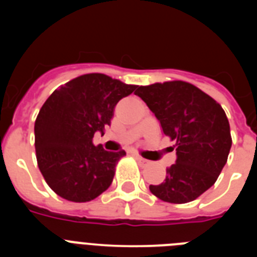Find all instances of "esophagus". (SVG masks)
Listing matches in <instances>:
<instances>
[{"label": "esophagus", "mask_w": 257, "mask_h": 257, "mask_svg": "<svg viewBox=\"0 0 257 257\" xmlns=\"http://www.w3.org/2000/svg\"><path fill=\"white\" fill-rule=\"evenodd\" d=\"M134 157H135L136 160H138V162H139L142 166L149 165V161H148V160H145V158H143V157L139 156V154H138V153L134 154Z\"/></svg>", "instance_id": "obj_1"}]
</instances>
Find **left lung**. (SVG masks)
<instances>
[{
  "label": "left lung",
  "instance_id": "1",
  "mask_svg": "<svg viewBox=\"0 0 257 257\" xmlns=\"http://www.w3.org/2000/svg\"><path fill=\"white\" fill-rule=\"evenodd\" d=\"M135 95L154 113L163 134L176 142V162L165 181L149 189L170 203L194 201L212 187L228 161L231 136L224 109L184 81L138 86Z\"/></svg>",
  "mask_w": 257,
  "mask_h": 257
}]
</instances>
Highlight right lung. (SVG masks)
Returning <instances> with one entry per match:
<instances>
[{"label": "right lung", "mask_w": 257, "mask_h": 257, "mask_svg": "<svg viewBox=\"0 0 257 257\" xmlns=\"http://www.w3.org/2000/svg\"><path fill=\"white\" fill-rule=\"evenodd\" d=\"M136 87L88 73L60 86L45 101L35 122L36 157L47 185L61 198L88 202L110 187L126 152L104 151L92 138L104 134L114 106Z\"/></svg>", "instance_id": "add662e5"}]
</instances>
